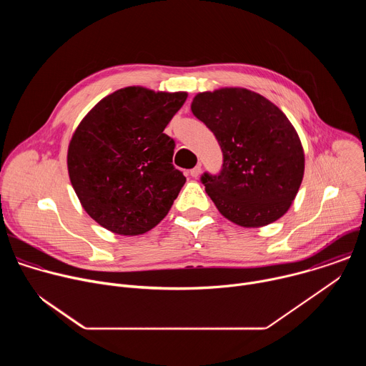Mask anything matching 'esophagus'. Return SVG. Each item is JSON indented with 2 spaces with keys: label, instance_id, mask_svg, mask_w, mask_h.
<instances>
[{
  "label": "esophagus",
  "instance_id": "esophagus-1",
  "mask_svg": "<svg viewBox=\"0 0 366 366\" xmlns=\"http://www.w3.org/2000/svg\"><path fill=\"white\" fill-rule=\"evenodd\" d=\"M199 174H201V165H197L195 168H192V169L189 171V175H191L192 178H197V177H199Z\"/></svg>",
  "mask_w": 366,
  "mask_h": 366
}]
</instances>
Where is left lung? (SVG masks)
<instances>
[{"mask_svg":"<svg viewBox=\"0 0 366 366\" xmlns=\"http://www.w3.org/2000/svg\"><path fill=\"white\" fill-rule=\"evenodd\" d=\"M191 112L214 133L223 153L220 172L201 175L219 212L243 227L282 217L304 175L302 146L287 116L244 88L198 94Z\"/></svg>","mask_w":366,"mask_h":366,"instance_id":"8db88e82","label":"left lung"}]
</instances>
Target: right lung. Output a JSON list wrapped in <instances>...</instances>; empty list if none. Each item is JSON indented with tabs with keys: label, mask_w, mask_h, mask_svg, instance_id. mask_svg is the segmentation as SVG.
<instances>
[{
	"label": "right lung",
	"mask_w": 366,
	"mask_h": 366,
	"mask_svg": "<svg viewBox=\"0 0 366 366\" xmlns=\"http://www.w3.org/2000/svg\"><path fill=\"white\" fill-rule=\"evenodd\" d=\"M185 92L129 86L101 99L68 149L72 187L85 212L117 234L149 232L185 184L172 164L175 140L164 133Z\"/></svg>",
	"instance_id": "obj_1"
}]
</instances>
